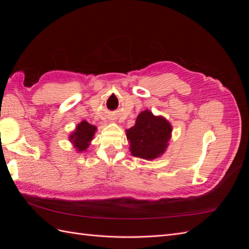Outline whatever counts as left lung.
Listing matches in <instances>:
<instances>
[{
    "label": "left lung",
    "instance_id": "obj_1",
    "mask_svg": "<svg viewBox=\"0 0 249 249\" xmlns=\"http://www.w3.org/2000/svg\"><path fill=\"white\" fill-rule=\"evenodd\" d=\"M125 132L131 154L141 159L154 160L166 150L172 126L164 117L155 116L145 110L137 116L135 125Z\"/></svg>",
    "mask_w": 249,
    "mask_h": 249
}]
</instances>
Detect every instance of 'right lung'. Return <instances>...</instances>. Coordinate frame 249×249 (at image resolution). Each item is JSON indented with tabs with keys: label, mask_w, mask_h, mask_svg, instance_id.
<instances>
[{
	"label": "right lung",
	"mask_w": 249,
	"mask_h": 249,
	"mask_svg": "<svg viewBox=\"0 0 249 249\" xmlns=\"http://www.w3.org/2000/svg\"><path fill=\"white\" fill-rule=\"evenodd\" d=\"M96 126L88 124L86 120H83L77 125L76 130L70 135V141L72 143L74 148H77L78 153L84 152L87 149L90 141L94 136Z\"/></svg>",
	"instance_id": "right-lung-1"
}]
</instances>
